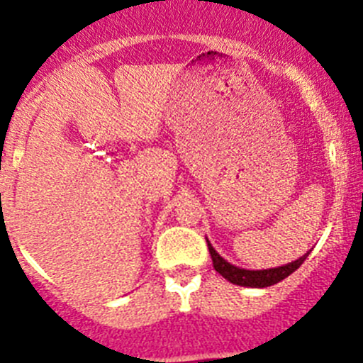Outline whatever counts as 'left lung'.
Instances as JSON below:
<instances>
[{"instance_id": "8db88e82", "label": "left lung", "mask_w": 363, "mask_h": 363, "mask_svg": "<svg viewBox=\"0 0 363 363\" xmlns=\"http://www.w3.org/2000/svg\"><path fill=\"white\" fill-rule=\"evenodd\" d=\"M207 247H209L211 258H213V265L216 269V272H220L221 277L225 278L227 281L234 285H242V287H269V285H274L278 281L285 280V278L293 274L298 267H300L306 258L309 256L303 255L301 258L294 259L291 264H285L281 267H274V269H262V271H247V269H240L236 265L229 264L227 259L221 258L216 251H214V247L211 245V242L207 240Z\"/></svg>"}]
</instances>
